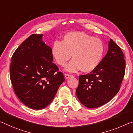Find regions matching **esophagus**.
Returning a JSON list of instances; mask_svg holds the SVG:
<instances>
[{
  "mask_svg": "<svg viewBox=\"0 0 133 133\" xmlns=\"http://www.w3.org/2000/svg\"><path fill=\"white\" fill-rule=\"evenodd\" d=\"M71 76H73L71 75H69V74H65L64 75V77L66 79H69V78H70Z\"/></svg>",
  "mask_w": 133,
  "mask_h": 133,
  "instance_id": "obj_1",
  "label": "esophagus"
}]
</instances>
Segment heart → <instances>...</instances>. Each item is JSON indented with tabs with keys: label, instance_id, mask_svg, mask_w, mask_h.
Instances as JSON below:
<instances>
[{
	"label": "heart",
	"instance_id": "b5f03b06",
	"mask_svg": "<svg viewBox=\"0 0 133 133\" xmlns=\"http://www.w3.org/2000/svg\"><path fill=\"white\" fill-rule=\"evenodd\" d=\"M51 55L56 63L64 67L72 57L66 70L74 73L81 70L90 73L98 67L104 53L101 40L79 31L66 34L62 43L55 41L51 47Z\"/></svg>",
	"mask_w": 133,
	"mask_h": 133
}]
</instances>
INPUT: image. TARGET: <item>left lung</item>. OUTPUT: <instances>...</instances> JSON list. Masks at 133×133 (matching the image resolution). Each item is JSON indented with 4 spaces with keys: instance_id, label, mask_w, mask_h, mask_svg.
I'll list each match as a JSON object with an SVG mask.
<instances>
[{
    "instance_id": "left-lung-1",
    "label": "left lung",
    "mask_w": 133,
    "mask_h": 133,
    "mask_svg": "<svg viewBox=\"0 0 133 133\" xmlns=\"http://www.w3.org/2000/svg\"><path fill=\"white\" fill-rule=\"evenodd\" d=\"M125 69L123 52L111 39L106 56L98 67L92 72L79 76L76 89L78 99L89 108L107 104L118 92Z\"/></svg>"
}]
</instances>
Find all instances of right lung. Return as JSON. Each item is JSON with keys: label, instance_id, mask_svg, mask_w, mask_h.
<instances>
[{"label": "right lung", "instance_id": "1", "mask_svg": "<svg viewBox=\"0 0 133 133\" xmlns=\"http://www.w3.org/2000/svg\"><path fill=\"white\" fill-rule=\"evenodd\" d=\"M43 34H32L21 44L12 57L10 77L23 104L33 109L47 107L64 81L63 74L52 63L51 48Z\"/></svg>", "mask_w": 133, "mask_h": 133}]
</instances>
